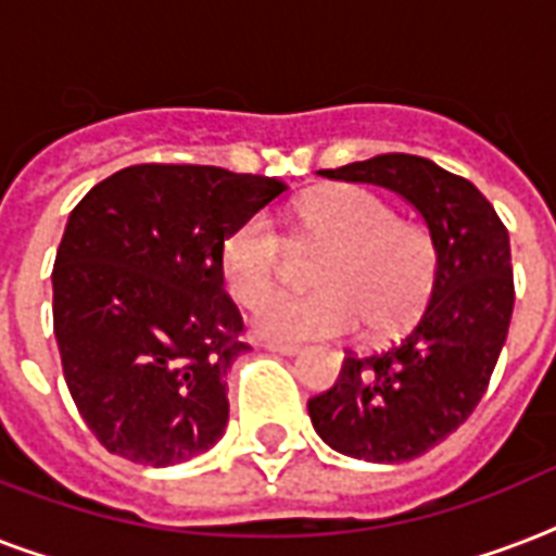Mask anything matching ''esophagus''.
<instances>
[{
	"label": "esophagus",
	"mask_w": 556,
	"mask_h": 556,
	"mask_svg": "<svg viewBox=\"0 0 556 556\" xmlns=\"http://www.w3.org/2000/svg\"><path fill=\"white\" fill-rule=\"evenodd\" d=\"M265 349H268V352H274V355H286V357H294L296 352H300V346H296V343H277V340H268V343H265Z\"/></svg>",
	"instance_id": "1"
}]
</instances>
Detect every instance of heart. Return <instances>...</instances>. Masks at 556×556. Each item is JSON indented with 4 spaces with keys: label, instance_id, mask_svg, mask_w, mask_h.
<instances>
[{
    "label": "heart",
    "instance_id": "obj_1",
    "mask_svg": "<svg viewBox=\"0 0 556 556\" xmlns=\"http://www.w3.org/2000/svg\"><path fill=\"white\" fill-rule=\"evenodd\" d=\"M300 239L320 248L312 294H279L262 305L253 329L296 343L343 338L364 323L383 338L421 312L435 277V248L418 225L395 218L387 201L361 187L314 192L296 207ZM286 242L268 213H253L222 242V279L236 303L260 305L274 291Z\"/></svg>",
    "mask_w": 556,
    "mask_h": 556
}]
</instances>
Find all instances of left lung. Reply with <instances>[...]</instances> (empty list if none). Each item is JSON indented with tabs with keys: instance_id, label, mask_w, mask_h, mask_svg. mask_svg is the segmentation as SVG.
<instances>
[{
	"instance_id": "1",
	"label": "left lung",
	"mask_w": 556,
	"mask_h": 556,
	"mask_svg": "<svg viewBox=\"0 0 556 556\" xmlns=\"http://www.w3.org/2000/svg\"><path fill=\"white\" fill-rule=\"evenodd\" d=\"M317 176L395 192L424 218L435 277L401 343L343 361L338 383L308 401L317 435L343 456L397 465L458 430L482 401L514 314L510 239L467 178L418 155H378Z\"/></svg>"
}]
</instances>
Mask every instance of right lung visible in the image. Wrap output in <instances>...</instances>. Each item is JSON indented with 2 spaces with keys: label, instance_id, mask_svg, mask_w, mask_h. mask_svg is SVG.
Wrapping results in <instances>:
<instances>
[{
  "label": "right lung",
  "instance_id": "right-lung-1",
  "mask_svg": "<svg viewBox=\"0 0 556 556\" xmlns=\"http://www.w3.org/2000/svg\"><path fill=\"white\" fill-rule=\"evenodd\" d=\"M286 185L222 167L138 164L91 187L65 222L54 338L83 421L109 453L169 467L227 427L242 317L222 242Z\"/></svg>",
  "mask_w": 556,
  "mask_h": 556
}]
</instances>
